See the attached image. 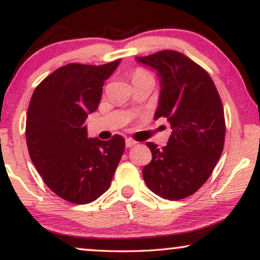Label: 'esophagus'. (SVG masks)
I'll return each instance as SVG.
<instances>
[{"label": "esophagus", "instance_id": "34e87169", "mask_svg": "<svg viewBox=\"0 0 260 260\" xmlns=\"http://www.w3.org/2000/svg\"><path fill=\"white\" fill-rule=\"evenodd\" d=\"M136 144H137V142L134 141L133 138H126V140H125L126 148H131V147H134V145H136Z\"/></svg>", "mask_w": 260, "mask_h": 260}]
</instances>
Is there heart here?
Returning <instances> with one entry per match:
<instances>
[{"mask_svg":"<svg viewBox=\"0 0 260 260\" xmlns=\"http://www.w3.org/2000/svg\"><path fill=\"white\" fill-rule=\"evenodd\" d=\"M149 78H152V74L149 72L148 70L142 69V67H138V69H136L133 73H131V80H133V84L144 79H149Z\"/></svg>","mask_w":260,"mask_h":260,"instance_id":"heart-1","label":"heart"}]
</instances>
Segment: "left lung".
I'll use <instances>...</instances> for the list:
<instances>
[{"label":"left lung","instance_id":"obj_1","mask_svg":"<svg viewBox=\"0 0 260 260\" xmlns=\"http://www.w3.org/2000/svg\"><path fill=\"white\" fill-rule=\"evenodd\" d=\"M136 60L157 71L161 93L155 119L165 117L173 130L162 149L147 142L152 158L142 170L143 179L158 197L181 200L200 189L222 154L221 99L207 71L182 53L166 49Z\"/></svg>","mask_w":260,"mask_h":260}]
</instances>
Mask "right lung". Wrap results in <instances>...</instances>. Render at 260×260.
<instances>
[{
	"mask_svg": "<svg viewBox=\"0 0 260 260\" xmlns=\"http://www.w3.org/2000/svg\"><path fill=\"white\" fill-rule=\"evenodd\" d=\"M119 62L59 67L31 95L26 119L30 159L49 189L72 204H90L104 194L124 152L122 136L87 138L84 126Z\"/></svg>",
	"mask_w": 260,
	"mask_h": 260,
	"instance_id": "1",
	"label": "right lung"
}]
</instances>
